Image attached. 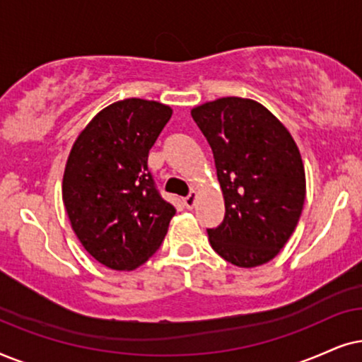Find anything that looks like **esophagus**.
Masks as SVG:
<instances>
[{"mask_svg":"<svg viewBox=\"0 0 362 362\" xmlns=\"http://www.w3.org/2000/svg\"><path fill=\"white\" fill-rule=\"evenodd\" d=\"M195 202H197V192H190V194L184 199V204L187 209H194Z\"/></svg>","mask_w":362,"mask_h":362,"instance_id":"esophagus-1","label":"esophagus"}]
</instances>
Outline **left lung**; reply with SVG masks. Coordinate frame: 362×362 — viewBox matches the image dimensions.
<instances>
[{
	"label": "left lung",
	"instance_id": "1",
	"mask_svg": "<svg viewBox=\"0 0 362 362\" xmlns=\"http://www.w3.org/2000/svg\"><path fill=\"white\" fill-rule=\"evenodd\" d=\"M214 152L225 218L210 228L211 248L240 268L268 263L301 216L306 177L300 148L253 99L221 98L192 109Z\"/></svg>",
	"mask_w": 362,
	"mask_h": 362
}]
</instances>
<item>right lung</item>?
<instances>
[{
	"instance_id": "right-lung-1",
	"label": "right lung",
	"mask_w": 362,
	"mask_h": 362,
	"mask_svg": "<svg viewBox=\"0 0 362 362\" xmlns=\"http://www.w3.org/2000/svg\"><path fill=\"white\" fill-rule=\"evenodd\" d=\"M172 117L157 100L107 105L77 136L62 177V202L90 257L132 272L160 247L175 209L158 195L148 151Z\"/></svg>"
}]
</instances>
